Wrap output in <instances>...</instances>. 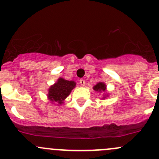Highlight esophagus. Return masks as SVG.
<instances>
[{"instance_id":"esophagus-1","label":"esophagus","mask_w":159,"mask_h":159,"mask_svg":"<svg viewBox=\"0 0 159 159\" xmlns=\"http://www.w3.org/2000/svg\"><path fill=\"white\" fill-rule=\"evenodd\" d=\"M79 83L81 86L85 85V81H84V79H82V78H81V79H80Z\"/></svg>"}]
</instances>
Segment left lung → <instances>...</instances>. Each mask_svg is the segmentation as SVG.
<instances>
[{
  "label": "left lung",
  "mask_w": 159,
  "mask_h": 159,
  "mask_svg": "<svg viewBox=\"0 0 159 159\" xmlns=\"http://www.w3.org/2000/svg\"><path fill=\"white\" fill-rule=\"evenodd\" d=\"M93 89L95 91H99V92L102 91V92H105V91H106V85H105V84L104 82H98L97 84H95V85L93 87ZM106 96L107 95H104L102 98H105Z\"/></svg>",
  "instance_id": "1"
}]
</instances>
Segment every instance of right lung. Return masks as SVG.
Segmentation results:
<instances>
[{"label":"right lung","mask_w":159,"mask_h":159,"mask_svg":"<svg viewBox=\"0 0 159 159\" xmlns=\"http://www.w3.org/2000/svg\"><path fill=\"white\" fill-rule=\"evenodd\" d=\"M75 81H67L60 78L55 84L49 88L48 98L51 102H57L58 105H61L72 89H75Z\"/></svg>","instance_id":"obj_1"}]
</instances>
